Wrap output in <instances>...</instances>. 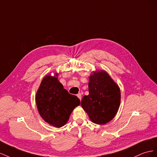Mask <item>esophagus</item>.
I'll return each instance as SVG.
<instances>
[{
    "instance_id": "1",
    "label": "esophagus",
    "mask_w": 157,
    "mask_h": 157,
    "mask_svg": "<svg viewBox=\"0 0 157 157\" xmlns=\"http://www.w3.org/2000/svg\"><path fill=\"white\" fill-rule=\"evenodd\" d=\"M77 96H78V97L79 98L80 100L82 99V94L81 93H78V95H77Z\"/></svg>"
}]
</instances>
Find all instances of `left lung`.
<instances>
[{
  "label": "left lung",
  "instance_id": "left-lung-1",
  "mask_svg": "<svg viewBox=\"0 0 157 157\" xmlns=\"http://www.w3.org/2000/svg\"><path fill=\"white\" fill-rule=\"evenodd\" d=\"M118 86L105 71L89 76V95L83 96L81 105L92 122L105 124L113 120L120 104Z\"/></svg>",
  "mask_w": 157,
  "mask_h": 157
}]
</instances>
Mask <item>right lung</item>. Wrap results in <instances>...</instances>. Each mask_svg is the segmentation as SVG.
Segmentation results:
<instances>
[{
	"instance_id": "1",
	"label": "right lung",
	"mask_w": 157,
	"mask_h": 157,
	"mask_svg": "<svg viewBox=\"0 0 157 157\" xmlns=\"http://www.w3.org/2000/svg\"><path fill=\"white\" fill-rule=\"evenodd\" d=\"M57 75H47L43 79L35 101L42 118L50 125L60 128L68 122L73 110L80 105V100L64 89Z\"/></svg>"
}]
</instances>
